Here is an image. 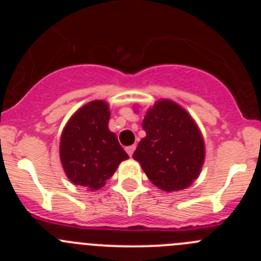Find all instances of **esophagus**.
<instances>
[{"mask_svg":"<svg viewBox=\"0 0 261 261\" xmlns=\"http://www.w3.org/2000/svg\"><path fill=\"white\" fill-rule=\"evenodd\" d=\"M134 151H135V145H130L126 147V152L128 154V156H133Z\"/></svg>","mask_w":261,"mask_h":261,"instance_id":"obj_1","label":"esophagus"}]
</instances>
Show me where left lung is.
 Segmentation results:
<instances>
[{
	"label": "left lung",
	"instance_id": "left-lung-1",
	"mask_svg": "<svg viewBox=\"0 0 261 261\" xmlns=\"http://www.w3.org/2000/svg\"><path fill=\"white\" fill-rule=\"evenodd\" d=\"M146 136L133 158L150 181L164 192L186 189L201 174L206 158L203 136L196 121L177 102L159 99L143 120Z\"/></svg>",
	"mask_w": 261,
	"mask_h": 261
}]
</instances>
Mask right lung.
Masks as SVG:
<instances>
[{"mask_svg":"<svg viewBox=\"0 0 261 261\" xmlns=\"http://www.w3.org/2000/svg\"><path fill=\"white\" fill-rule=\"evenodd\" d=\"M111 112L103 99H94L72 115L62 131L59 155L68 179L88 191H98L128 159L115 133L110 131Z\"/></svg>","mask_w":261,"mask_h":261,"instance_id":"obj_1","label":"right lung"}]
</instances>
